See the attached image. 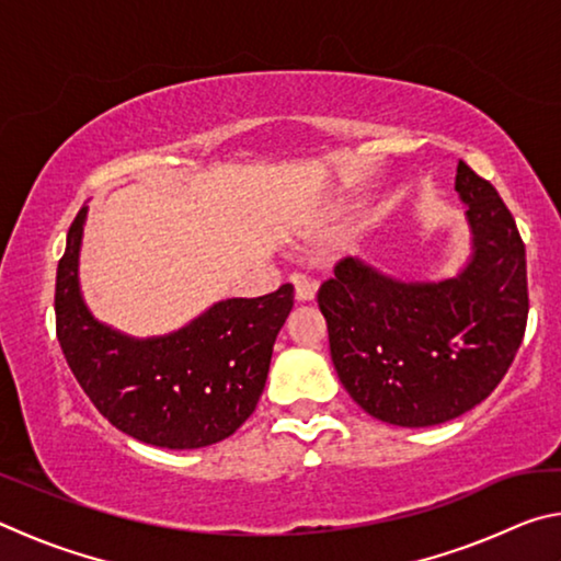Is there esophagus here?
<instances>
[{
    "instance_id": "1",
    "label": "esophagus",
    "mask_w": 561,
    "mask_h": 561,
    "mask_svg": "<svg viewBox=\"0 0 561 561\" xmlns=\"http://www.w3.org/2000/svg\"><path fill=\"white\" fill-rule=\"evenodd\" d=\"M291 284H294V297H297V301H311L317 297V284L309 277H304V274H291Z\"/></svg>"
}]
</instances>
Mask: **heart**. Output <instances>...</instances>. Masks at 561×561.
Segmentation results:
<instances>
[{"mask_svg":"<svg viewBox=\"0 0 561 561\" xmlns=\"http://www.w3.org/2000/svg\"><path fill=\"white\" fill-rule=\"evenodd\" d=\"M339 230H341V222H334V225H327V227H321V230L311 237V242L314 244H329L331 240H334V237L339 234Z\"/></svg>","mask_w":561,"mask_h":561,"instance_id":"b5f03b06","label":"heart"}]
</instances>
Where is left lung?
Masks as SVG:
<instances>
[{"instance_id":"1","label":"left lung","mask_w":561,"mask_h":561,"mask_svg":"<svg viewBox=\"0 0 561 561\" xmlns=\"http://www.w3.org/2000/svg\"><path fill=\"white\" fill-rule=\"evenodd\" d=\"M470 254L453 277L401 279L348 257L321 284L331 360L378 421L428 428L485 401L527 327L525 244L488 180L458 163Z\"/></svg>"}]
</instances>
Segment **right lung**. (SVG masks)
<instances>
[{
    "label": "right lung",
    "mask_w": 561,
    "mask_h": 561,
    "mask_svg": "<svg viewBox=\"0 0 561 561\" xmlns=\"http://www.w3.org/2000/svg\"><path fill=\"white\" fill-rule=\"evenodd\" d=\"M89 207L66 234L56 270V336L83 393L111 425L168 450L220 443L257 408L272 348L294 307V287L222 299L163 336H128L83 301L79 262Z\"/></svg>",
    "instance_id": "add662e5"
}]
</instances>
